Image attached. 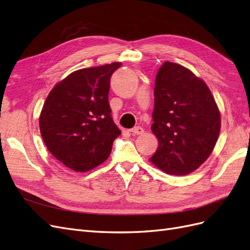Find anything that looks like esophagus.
I'll return each instance as SVG.
<instances>
[{
    "instance_id": "obj_1",
    "label": "esophagus",
    "mask_w": 250,
    "mask_h": 250,
    "mask_svg": "<svg viewBox=\"0 0 250 250\" xmlns=\"http://www.w3.org/2000/svg\"><path fill=\"white\" fill-rule=\"evenodd\" d=\"M130 132L132 134H142L144 132V129L141 126H135L132 128V129H130Z\"/></svg>"
}]
</instances>
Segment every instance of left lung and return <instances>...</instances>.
Listing matches in <instances>:
<instances>
[{"instance_id": "left-lung-1", "label": "left lung", "mask_w": 250, "mask_h": 250, "mask_svg": "<svg viewBox=\"0 0 250 250\" xmlns=\"http://www.w3.org/2000/svg\"><path fill=\"white\" fill-rule=\"evenodd\" d=\"M152 120L158 148L149 161L170 175L200 167L220 132V112L206 82L169 62L156 74Z\"/></svg>"}]
</instances>
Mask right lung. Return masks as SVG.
<instances>
[{"instance_id":"add662e5","label":"right lung","mask_w":250,"mask_h":250,"mask_svg":"<svg viewBox=\"0 0 250 250\" xmlns=\"http://www.w3.org/2000/svg\"><path fill=\"white\" fill-rule=\"evenodd\" d=\"M122 65L112 62L70 74L55 85L40 117L42 140L56 160L77 172L107 160L121 131L108 102L110 77Z\"/></svg>"}]
</instances>
